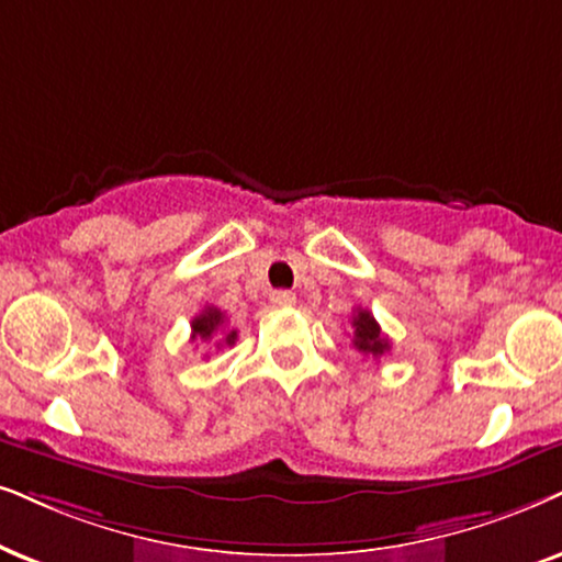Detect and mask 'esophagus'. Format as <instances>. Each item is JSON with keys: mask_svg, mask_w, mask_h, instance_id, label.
<instances>
[{"mask_svg": "<svg viewBox=\"0 0 562 562\" xmlns=\"http://www.w3.org/2000/svg\"><path fill=\"white\" fill-rule=\"evenodd\" d=\"M269 301H272L274 305H293L295 303V293H290V290H274Z\"/></svg>", "mask_w": 562, "mask_h": 562, "instance_id": "1", "label": "esophagus"}]
</instances>
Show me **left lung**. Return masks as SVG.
Instances as JSON below:
<instances>
[{"label":"left lung","instance_id":"left-lung-1","mask_svg":"<svg viewBox=\"0 0 562 562\" xmlns=\"http://www.w3.org/2000/svg\"><path fill=\"white\" fill-rule=\"evenodd\" d=\"M352 345L355 350L363 355H373V358H381L383 352L392 350V342L381 334V326L375 322L371 311L358 308L352 314Z\"/></svg>","mask_w":562,"mask_h":562}]
</instances>
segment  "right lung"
Segmentation results:
<instances>
[{
  "instance_id": "1",
  "label": "right lung",
  "mask_w": 562,
  "mask_h": 562,
  "mask_svg": "<svg viewBox=\"0 0 562 562\" xmlns=\"http://www.w3.org/2000/svg\"><path fill=\"white\" fill-rule=\"evenodd\" d=\"M228 326V316L223 311L215 308V305H207L202 314L194 316L191 322V342H210V339H217L220 345H233L236 342V329H225Z\"/></svg>"
}]
</instances>
